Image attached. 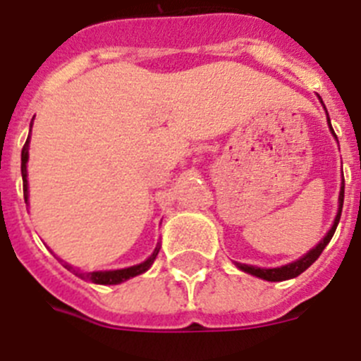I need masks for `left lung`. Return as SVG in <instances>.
Listing matches in <instances>:
<instances>
[{"label":"left lung","mask_w":361,"mask_h":361,"mask_svg":"<svg viewBox=\"0 0 361 361\" xmlns=\"http://www.w3.org/2000/svg\"><path fill=\"white\" fill-rule=\"evenodd\" d=\"M326 115H329V114H326ZM329 124H330V119H329ZM330 130H332V126H330ZM332 134H334V130H332ZM343 196H345V180L341 181L340 200H338V204H340V205H338V214H336V218H334V224H332L330 231L325 235V238H323V240H321L319 244L314 247V250L308 251L307 255H302L301 259L293 260V262H290V264L281 266V268H257V266L237 264L238 268H240L242 271H246V274L255 275V277L264 279V281H271V283H277V281H288V279H293V277H298V275H301L305 269L310 268V266L314 264L317 259H319V255L323 253V250L326 247V244L330 242V238L334 237L336 227H338V224H340L341 209H343Z\"/></svg>","instance_id":"8db88e82"}]
</instances>
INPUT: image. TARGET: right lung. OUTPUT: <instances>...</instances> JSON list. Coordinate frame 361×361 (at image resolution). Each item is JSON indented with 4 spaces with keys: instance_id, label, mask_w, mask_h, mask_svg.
I'll return each mask as SVG.
<instances>
[{
    "instance_id": "right-lung-1",
    "label": "right lung",
    "mask_w": 361,
    "mask_h": 361,
    "mask_svg": "<svg viewBox=\"0 0 361 361\" xmlns=\"http://www.w3.org/2000/svg\"><path fill=\"white\" fill-rule=\"evenodd\" d=\"M31 126H32V123H31ZM29 139H31V135L27 137L25 145H23V148H21V178H23V198H25V204H27V198H29V189H27ZM157 253H159V246H157L156 250H154L152 255L148 257L145 262H141V264L130 266V268H124V269H110V271H78L77 268H73L71 264L63 262V260H62V264H63V268L69 269V271H73V274L77 275V277L86 279V281H92V283H95V284H119V283H124V281H128V279L135 277V275L145 274V271H147V269L152 266L154 260H156Z\"/></svg>"
}]
</instances>
